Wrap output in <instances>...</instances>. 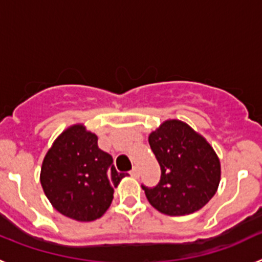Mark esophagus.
I'll return each instance as SVG.
<instances>
[{
  "instance_id": "1",
  "label": "esophagus",
  "mask_w": 262,
  "mask_h": 262,
  "mask_svg": "<svg viewBox=\"0 0 262 262\" xmlns=\"http://www.w3.org/2000/svg\"><path fill=\"white\" fill-rule=\"evenodd\" d=\"M131 176H133V177H135V178H138L139 177V174H140V173H139V169H138V166H134L133 168V170H131Z\"/></svg>"
}]
</instances>
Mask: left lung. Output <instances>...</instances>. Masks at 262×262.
<instances>
[{
  "mask_svg": "<svg viewBox=\"0 0 262 262\" xmlns=\"http://www.w3.org/2000/svg\"><path fill=\"white\" fill-rule=\"evenodd\" d=\"M161 168L154 189L143 186L157 211L181 216L205 207L221 182V160L200 133L180 119H166L148 136Z\"/></svg>",
  "mask_w": 262,
  "mask_h": 262,
  "instance_id": "obj_1",
  "label": "left lung"
}]
</instances>
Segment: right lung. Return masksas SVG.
Listing matches in <instances>:
<instances>
[{
	"mask_svg": "<svg viewBox=\"0 0 262 262\" xmlns=\"http://www.w3.org/2000/svg\"><path fill=\"white\" fill-rule=\"evenodd\" d=\"M113 157L98 148V136L85 124L67 127L46 154L40 184L55 210L77 222H93L113 202L114 189L126 177Z\"/></svg>",
	"mask_w": 262,
	"mask_h": 262,
	"instance_id": "obj_1",
	"label": "right lung"
}]
</instances>
